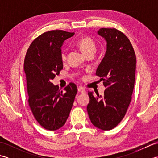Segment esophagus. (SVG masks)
I'll list each match as a JSON object with an SVG mask.
<instances>
[{"instance_id":"34e87169","label":"esophagus","mask_w":158,"mask_h":158,"mask_svg":"<svg viewBox=\"0 0 158 158\" xmlns=\"http://www.w3.org/2000/svg\"><path fill=\"white\" fill-rule=\"evenodd\" d=\"M78 92H81V93H82V94H84V93H85V90L84 89V88H83V87L79 86V88H78Z\"/></svg>"}]
</instances>
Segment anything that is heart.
<instances>
[{"label": "heart", "mask_w": 158, "mask_h": 158, "mask_svg": "<svg viewBox=\"0 0 158 158\" xmlns=\"http://www.w3.org/2000/svg\"><path fill=\"white\" fill-rule=\"evenodd\" d=\"M77 45L81 49L84 54L88 55L90 53L94 54L96 51V45L94 40L89 37H83L79 39L77 43ZM67 58V53L66 50H63L61 53V59L62 61H65Z\"/></svg>", "instance_id": "1"}]
</instances>
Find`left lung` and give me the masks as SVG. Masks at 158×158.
Masks as SVG:
<instances>
[{
  "mask_svg": "<svg viewBox=\"0 0 158 158\" xmlns=\"http://www.w3.org/2000/svg\"><path fill=\"white\" fill-rule=\"evenodd\" d=\"M97 33L106 42L105 56L96 72L106 89L102 96L88 92L87 110L94 126L110 130L122 120L132 100L136 59L130 40L122 32L102 28Z\"/></svg>",
  "mask_w": 158,
  "mask_h": 158,
  "instance_id": "1",
  "label": "left lung"
}]
</instances>
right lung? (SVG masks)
<instances>
[{"label": "right lung", "mask_w": 158, "mask_h": 158, "mask_svg": "<svg viewBox=\"0 0 158 158\" xmlns=\"http://www.w3.org/2000/svg\"><path fill=\"white\" fill-rule=\"evenodd\" d=\"M74 34L60 30L44 32L32 41L24 59L30 108L40 125L50 131L64 125L77 92L73 83L63 92L51 82L63 69V43Z\"/></svg>", "instance_id": "add662e5"}]
</instances>
